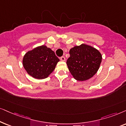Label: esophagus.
Masks as SVG:
<instances>
[{
    "mask_svg": "<svg viewBox=\"0 0 126 126\" xmlns=\"http://www.w3.org/2000/svg\"><path fill=\"white\" fill-rule=\"evenodd\" d=\"M60 60H61V61L62 62H64L65 60H66V58H65L64 56H62L61 58H60Z\"/></svg>",
    "mask_w": 126,
    "mask_h": 126,
    "instance_id": "esophagus-1",
    "label": "esophagus"
}]
</instances>
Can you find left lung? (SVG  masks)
Masks as SVG:
<instances>
[{
  "label": "left lung",
  "instance_id": "8db88e82",
  "mask_svg": "<svg viewBox=\"0 0 126 126\" xmlns=\"http://www.w3.org/2000/svg\"><path fill=\"white\" fill-rule=\"evenodd\" d=\"M67 60L68 70L77 80H86L93 77L100 68L102 55L93 47L82 44L70 49Z\"/></svg>",
  "mask_w": 126,
  "mask_h": 126
}]
</instances>
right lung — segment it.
<instances>
[{"instance_id":"obj_1","label":"right lung","mask_w":126,"mask_h":126,"mask_svg":"<svg viewBox=\"0 0 126 126\" xmlns=\"http://www.w3.org/2000/svg\"><path fill=\"white\" fill-rule=\"evenodd\" d=\"M59 60L51 48L43 45L27 52L23 58L22 64L28 74L43 79L52 73Z\"/></svg>"}]
</instances>
